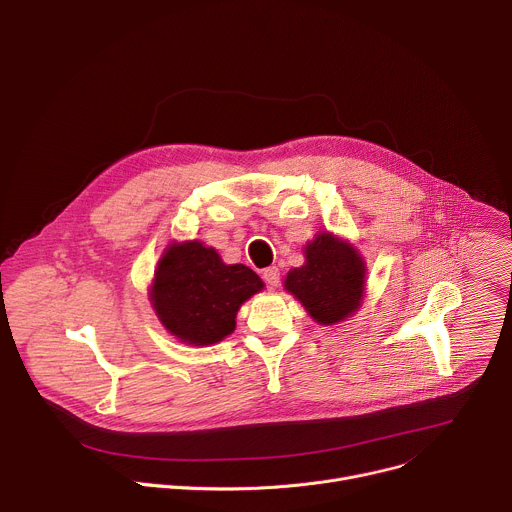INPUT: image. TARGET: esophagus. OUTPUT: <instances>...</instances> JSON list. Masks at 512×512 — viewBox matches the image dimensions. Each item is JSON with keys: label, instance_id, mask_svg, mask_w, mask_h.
Returning <instances> with one entry per match:
<instances>
[{"label": "esophagus", "instance_id": "34e87169", "mask_svg": "<svg viewBox=\"0 0 512 512\" xmlns=\"http://www.w3.org/2000/svg\"><path fill=\"white\" fill-rule=\"evenodd\" d=\"M263 280H265L267 286L275 288L277 284H280V269H277V267H267V269H263Z\"/></svg>", "mask_w": 512, "mask_h": 512}]
</instances>
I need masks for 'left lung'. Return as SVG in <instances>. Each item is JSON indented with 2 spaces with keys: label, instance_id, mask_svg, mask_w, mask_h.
Instances as JSON below:
<instances>
[{
  "label": "left lung",
  "instance_id": "obj_1",
  "mask_svg": "<svg viewBox=\"0 0 512 512\" xmlns=\"http://www.w3.org/2000/svg\"><path fill=\"white\" fill-rule=\"evenodd\" d=\"M306 263L286 277L292 292L318 324L349 318L363 300L365 263L355 247L331 232H318L304 249Z\"/></svg>",
  "mask_w": 512,
  "mask_h": 512
}]
</instances>
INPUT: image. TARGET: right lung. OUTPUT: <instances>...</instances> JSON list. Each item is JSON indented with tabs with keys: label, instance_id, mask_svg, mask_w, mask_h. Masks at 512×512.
Wrapping results in <instances>:
<instances>
[{
	"label": "right lung",
	"instance_id": "add662e5",
	"mask_svg": "<svg viewBox=\"0 0 512 512\" xmlns=\"http://www.w3.org/2000/svg\"><path fill=\"white\" fill-rule=\"evenodd\" d=\"M263 290L247 265H226L200 241L165 249L151 286V304L163 327L188 345H212L235 331L245 300Z\"/></svg>",
	"mask_w": 512,
	"mask_h": 512
}]
</instances>
